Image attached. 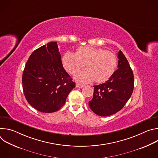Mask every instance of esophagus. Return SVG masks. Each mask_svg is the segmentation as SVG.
<instances>
[{
	"label": "esophagus",
	"instance_id": "obj_1",
	"mask_svg": "<svg viewBox=\"0 0 158 158\" xmlns=\"http://www.w3.org/2000/svg\"><path fill=\"white\" fill-rule=\"evenodd\" d=\"M76 87H77V88H82V87H84V85H82V84H79V83H77L76 85Z\"/></svg>",
	"mask_w": 158,
	"mask_h": 158
}]
</instances>
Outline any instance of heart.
Returning a JSON list of instances; mask_svg holds the SVG:
<instances>
[{
    "mask_svg": "<svg viewBox=\"0 0 158 158\" xmlns=\"http://www.w3.org/2000/svg\"><path fill=\"white\" fill-rule=\"evenodd\" d=\"M86 64L87 69L78 72L74 76L80 82L87 83L96 80L98 83L108 81L115 73L118 65L116 56L106 49L81 47L76 53L68 51L62 57L64 69L74 74Z\"/></svg>",
    "mask_w": 158,
    "mask_h": 158,
    "instance_id": "b5f03b06",
    "label": "heart"
}]
</instances>
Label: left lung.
<instances>
[{
	"mask_svg": "<svg viewBox=\"0 0 158 158\" xmlns=\"http://www.w3.org/2000/svg\"><path fill=\"white\" fill-rule=\"evenodd\" d=\"M118 69L105 83L94 85L93 98L89 101L91 109L98 116H108L123 108L132 95L134 75L121 51L118 52Z\"/></svg>",
	"mask_w": 158,
	"mask_h": 158,
	"instance_id": "left-lung-1",
	"label": "left lung"
}]
</instances>
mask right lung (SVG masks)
<instances>
[{
    "instance_id": "obj_1",
    "label": "right lung",
    "mask_w": 158,
    "mask_h": 158,
    "mask_svg": "<svg viewBox=\"0 0 158 158\" xmlns=\"http://www.w3.org/2000/svg\"><path fill=\"white\" fill-rule=\"evenodd\" d=\"M22 81L27 102L45 113L60 109L76 86L64 69L56 42H50L31 54L26 64Z\"/></svg>"
}]
</instances>
